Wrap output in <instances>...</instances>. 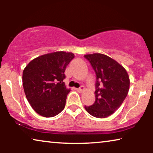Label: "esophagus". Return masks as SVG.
I'll return each instance as SVG.
<instances>
[{
    "instance_id": "34e87169",
    "label": "esophagus",
    "mask_w": 153,
    "mask_h": 153,
    "mask_svg": "<svg viewBox=\"0 0 153 153\" xmlns=\"http://www.w3.org/2000/svg\"><path fill=\"white\" fill-rule=\"evenodd\" d=\"M85 90V88L84 86H81L80 88H76V91L79 92V93H82V92L84 91Z\"/></svg>"
}]
</instances>
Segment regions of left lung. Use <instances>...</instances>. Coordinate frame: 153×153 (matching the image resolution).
<instances>
[{
  "mask_svg": "<svg viewBox=\"0 0 153 153\" xmlns=\"http://www.w3.org/2000/svg\"><path fill=\"white\" fill-rule=\"evenodd\" d=\"M96 74L95 102L85 106L86 111L96 118H104L114 114L123 104L129 88L127 71L116 60L102 53L87 54Z\"/></svg>",
  "mask_w": 153,
  "mask_h": 153,
  "instance_id": "1",
  "label": "left lung"
}]
</instances>
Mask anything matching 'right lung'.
<instances>
[{
	"instance_id": "1",
	"label": "right lung",
	"mask_w": 153,
	"mask_h": 153,
	"mask_svg": "<svg viewBox=\"0 0 153 153\" xmlns=\"http://www.w3.org/2000/svg\"><path fill=\"white\" fill-rule=\"evenodd\" d=\"M74 53L56 51L40 56L23 71L25 95L36 113L46 118L56 116L64 109L68 94L63 82L65 71Z\"/></svg>"
}]
</instances>
